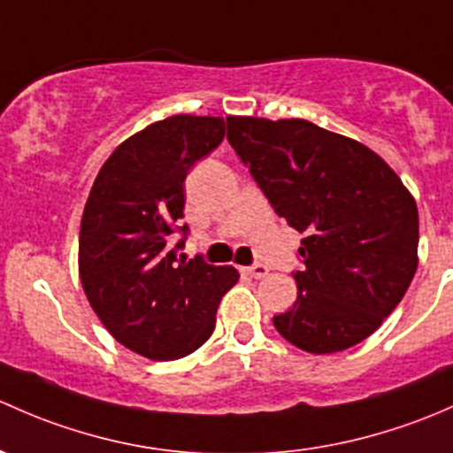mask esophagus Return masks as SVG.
Here are the masks:
<instances>
[{
    "label": "esophagus",
    "mask_w": 453,
    "mask_h": 453,
    "mask_svg": "<svg viewBox=\"0 0 453 453\" xmlns=\"http://www.w3.org/2000/svg\"><path fill=\"white\" fill-rule=\"evenodd\" d=\"M242 273L249 274V277H253V279H264L265 274H268V265L255 264V265H249V268H242Z\"/></svg>",
    "instance_id": "esophagus-1"
}]
</instances>
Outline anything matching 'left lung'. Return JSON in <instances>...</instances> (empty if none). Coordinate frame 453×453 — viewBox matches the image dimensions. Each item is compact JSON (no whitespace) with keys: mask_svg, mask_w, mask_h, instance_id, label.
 Listing matches in <instances>:
<instances>
[{"mask_svg":"<svg viewBox=\"0 0 453 453\" xmlns=\"http://www.w3.org/2000/svg\"><path fill=\"white\" fill-rule=\"evenodd\" d=\"M226 139L274 211L305 233L298 296L274 316L307 353L368 338L417 273L418 211L393 167L365 143L307 119L226 118Z\"/></svg>","mask_w":453,"mask_h":453,"instance_id":"8db88e82","label":"left lung"}]
</instances>
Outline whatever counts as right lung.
Segmentation results:
<instances>
[{
  "mask_svg": "<svg viewBox=\"0 0 453 453\" xmlns=\"http://www.w3.org/2000/svg\"><path fill=\"white\" fill-rule=\"evenodd\" d=\"M225 139V119L172 115L134 133L97 172L81 222L78 270L109 334L150 360L194 353L216 327L233 265L176 259L185 176ZM184 233L174 247L171 235Z\"/></svg>",
  "mask_w": 453,
  "mask_h": 453,
  "instance_id": "right-lung-1",
  "label": "right lung"
}]
</instances>
